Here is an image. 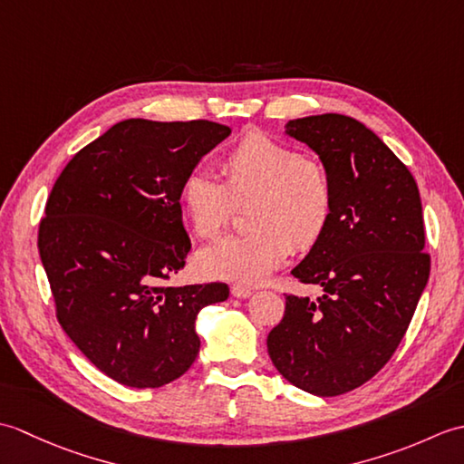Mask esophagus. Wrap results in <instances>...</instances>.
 I'll list each match as a JSON object with an SVG mask.
<instances>
[{
  "mask_svg": "<svg viewBox=\"0 0 464 464\" xmlns=\"http://www.w3.org/2000/svg\"><path fill=\"white\" fill-rule=\"evenodd\" d=\"M251 293L253 291L249 287H243V285H233L231 287V295L237 299H247V297H251Z\"/></svg>",
  "mask_w": 464,
  "mask_h": 464,
  "instance_id": "1",
  "label": "esophagus"
}]
</instances>
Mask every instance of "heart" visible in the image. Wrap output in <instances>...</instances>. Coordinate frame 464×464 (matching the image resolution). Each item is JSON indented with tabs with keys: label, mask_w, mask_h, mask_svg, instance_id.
<instances>
[{
	"label": "heart",
	"mask_w": 464,
	"mask_h": 464,
	"mask_svg": "<svg viewBox=\"0 0 464 464\" xmlns=\"http://www.w3.org/2000/svg\"><path fill=\"white\" fill-rule=\"evenodd\" d=\"M223 177L203 167L187 171L179 199L199 237H213L231 221L237 203L247 207V233L225 235L195 257L209 279L257 285L281 267L293 245L314 247L334 211V185L327 167L263 131H249L225 153Z\"/></svg>",
	"instance_id": "heart-1"
}]
</instances>
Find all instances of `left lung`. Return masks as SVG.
I'll return each instance as SVG.
<instances>
[{
  "label": "left lung",
  "instance_id": "1",
  "mask_svg": "<svg viewBox=\"0 0 464 464\" xmlns=\"http://www.w3.org/2000/svg\"><path fill=\"white\" fill-rule=\"evenodd\" d=\"M285 127L329 169L334 211L323 239L291 271L324 295H287L267 351L295 387L337 397L389 362L427 287L420 195L407 165L353 117L311 115Z\"/></svg>",
  "mask_w": 464,
  "mask_h": 464
}]
</instances>
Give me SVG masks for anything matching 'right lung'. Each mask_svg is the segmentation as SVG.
I'll return each mask as SVG.
<instances>
[{"mask_svg": "<svg viewBox=\"0 0 464 464\" xmlns=\"http://www.w3.org/2000/svg\"><path fill=\"white\" fill-rule=\"evenodd\" d=\"M231 130L207 120L115 123L57 177L37 247L67 337L107 377L157 389L191 367L197 314L225 283L165 287L191 249L179 189Z\"/></svg>", "mask_w": 464, "mask_h": 464, "instance_id": "add662e5", "label": "right lung"}]
</instances>
